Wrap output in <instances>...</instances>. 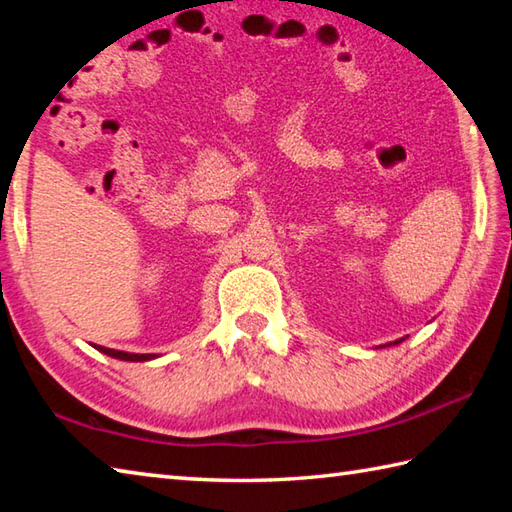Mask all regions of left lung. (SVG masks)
<instances>
[{
    "label": "left lung",
    "mask_w": 512,
    "mask_h": 512,
    "mask_svg": "<svg viewBox=\"0 0 512 512\" xmlns=\"http://www.w3.org/2000/svg\"><path fill=\"white\" fill-rule=\"evenodd\" d=\"M398 342H403V340H396V342H394V345H398ZM389 345H392V342H389Z\"/></svg>",
    "instance_id": "8db88e82"
}]
</instances>
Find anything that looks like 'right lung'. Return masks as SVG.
Instances as JSON below:
<instances>
[{
    "instance_id": "1",
    "label": "right lung",
    "mask_w": 512,
    "mask_h": 512,
    "mask_svg": "<svg viewBox=\"0 0 512 512\" xmlns=\"http://www.w3.org/2000/svg\"><path fill=\"white\" fill-rule=\"evenodd\" d=\"M98 351L107 353L111 358H118V360H129V362H143V360H152L156 358L154 353H129V351H116V349H107V347H96Z\"/></svg>"
}]
</instances>
